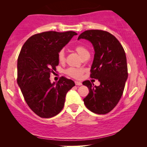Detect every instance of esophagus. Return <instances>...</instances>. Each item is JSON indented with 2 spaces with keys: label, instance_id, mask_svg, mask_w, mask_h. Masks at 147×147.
Segmentation results:
<instances>
[{
  "label": "esophagus",
  "instance_id": "esophagus-1",
  "mask_svg": "<svg viewBox=\"0 0 147 147\" xmlns=\"http://www.w3.org/2000/svg\"><path fill=\"white\" fill-rule=\"evenodd\" d=\"M75 84L76 86H82V84L80 82H78V81H75Z\"/></svg>",
  "mask_w": 147,
  "mask_h": 147
}]
</instances>
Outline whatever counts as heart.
I'll use <instances>...</instances> for the list:
<instances>
[{
    "instance_id": "heart-1",
    "label": "heart",
    "mask_w": 147,
    "mask_h": 147,
    "mask_svg": "<svg viewBox=\"0 0 147 147\" xmlns=\"http://www.w3.org/2000/svg\"><path fill=\"white\" fill-rule=\"evenodd\" d=\"M75 51L79 54V55L83 58L90 55L89 51L88 49L82 45H77L74 47ZM57 59L60 63H63L65 61V52L63 49L60 50L57 53ZM84 69L82 68H76V67H69L65 71V73L67 76L73 78L74 79H80L83 75Z\"/></svg>"
}]
</instances>
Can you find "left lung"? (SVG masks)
Segmentation results:
<instances>
[{
    "label": "left lung",
    "instance_id": "1",
    "mask_svg": "<svg viewBox=\"0 0 147 147\" xmlns=\"http://www.w3.org/2000/svg\"><path fill=\"white\" fill-rule=\"evenodd\" d=\"M80 39L88 40L94 46L90 78L100 82L99 86L89 80L83 82L90 90L84 104L94 113L106 114L117 105L123 94L128 78L125 51L113 35L102 30H88L80 34Z\"/></svg>",
    "mask_w": 147,
    "mask_h": 147
}]
</instances>
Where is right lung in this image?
Here are the masks:
<instances>
[{"instance_id":"obj_1","label":"right lung","mask_w":147,"mask_h":147,"mask_svg":"<svg viewBox=\"0 0 147 147\" xmlns=\"http://www.w3.org/2000/svg\"><path fill=\"white\" fill-rule=\"evenodd\" d=\"M76 35L74 31L43 32L29 37L21 48L17 60V84L27 105L41 118L59 114L66 94L75 86L64 76L53 84L49 78L59 65L58 52Z\"/></svg>"}]
</instances>
